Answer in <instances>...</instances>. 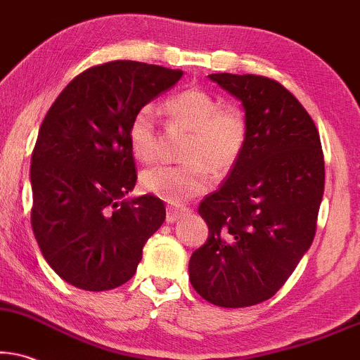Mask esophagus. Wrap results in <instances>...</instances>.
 <instances>
[{
    "mask_svg": "<svg viewBox=\"0 0 360 360\" xmlns=\"http://www.w3.org/2000/svg\"><path fill=\"white\" fill-rule=\"evenodd\" d=\"M191 211L188 207H181V206H167L166 207V221L167 222H174L179 219V217L186 216V214H189Z\"/></svg>",
    "mask_w": 360,
    "mask_h": 360,
    "instance_id": "obj_1",
    "label": "esophagus"
}]
</instances>
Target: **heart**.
<instances>
[{"instance_id": "heart-1", "label": "heart", "mask_w": 360, "mask_h": 360, "mask_svg": "<svg viewBox=\"0 0 360 360\" xmlns=\"http://www.w3.org/2000/svg\"><path fill=\"white\" fill-rule=\"evenodd\" d=\"M165 112L176 124L191 131L181 166H154L143 171L139 186L144 193L167 202H183L211 188L212 176H226L238 165L248 139V124L236 108H222L212 94L188 88L165 101ZM131 149L139 161L156 156V112L151 106L136 111L127 129Z\"/></svg>"}]
</instances>
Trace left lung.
Returning a JSON list of instances; mask_svg holds the SVG:
<instances>
[{"label":"left lung","mask_w":360,"mask_h":360,"mask_svg":"<svg viewBox=\"0 0 360 360\" xmlns=\"http://www.w3.org/2000/svg\"><path fill=\"white\" fill-rule=\"evenodd\" d=\"M239 99L248 139L224 184L199 214L207 240L189 261L195 292L219 307L267 301L311 248L324 194V154L312 117L274 79L209 75Z\"/></svg>","instance_id":"1"}]
</instances>
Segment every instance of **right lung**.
<instances>
[{
    "label": "right lung",
    "instance_id": "add662e5",
    "mask_svg": "<svg viewBox=\"0 0 360 360\" xmlns=\"http://www.w3.org/2000/svg\"><path fill=\"white\" fill-rule=\"evenodd\" d=\"M183 75L104 63L76 76L44 116L31 156V224L43 257L68 284L93 292L124 284L165 222L156 195L126 199L138 179L127 129L138 109Z\"/></svg>",
    "mask_w": 360,
    "mask_h": 360
}]
</instances>
